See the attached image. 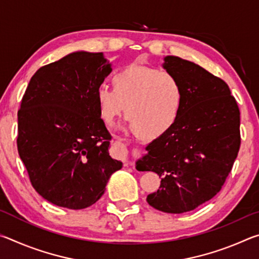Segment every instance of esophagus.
<instances>
[{
  "mask_svg": "<svg viewBox=\"0 0 259 259\" xmlns=\"http://www.w3.org/2000/svg\"><path fill=\"white\" fill-rule=\"evenodd\" d=\"M114 150H115V153L119 156V159L123 161L125 164H129V150L124 143L115 142V144H114Z\"/></svg>",
  "mask_w": 259,
  "mask_h": 259,
  "instance_id": "1",
  "label": "esophagus"
}]
</instances>
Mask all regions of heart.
<instances>
[{"label":"heart","instance_id":"b5f03b06","mask_svg":"<svg viewBox=\"0 0 259 259\" xmlns=\"http://www.w3.org/2000/svg\"><path fill=\"white\" fill-rule=\"evenodd\" d=\"M112 88L96 90L99 116L112 124L123 109L128 123L145 138H155L176 123L184 104V91L172 73L138 63L117 71Z\"/></svg>","mask_w":259,"mask_h":259}]
</instances>
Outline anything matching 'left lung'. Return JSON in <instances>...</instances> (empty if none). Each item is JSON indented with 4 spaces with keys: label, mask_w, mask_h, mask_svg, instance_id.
<instances>
[{
    "label": "left lung",
    "mask_w": 259,
    "mask_h": 259,
    "mask_svg": "<svg viewBox=\"0 0 259 259\" xmlns=\"http://www.w3.org/2000/svg\"><path fill=\"white\" fill-rule=\"evenodd\" d=\"M163 68L183 87V108L171 128L146 146L136 164L154 171L151 207L168 213L198 208L222 190L240 150V111L229 85L199 65L166 56ZM136 166V168H137Z\"/></svg>",
    "instance_id": "8db88e82"
}]
</instances>
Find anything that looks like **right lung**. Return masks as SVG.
I'll list each match as a JSON object with an SVG mask.
<instances>
[{
	"label": "right lung",
	"instance_id": "1",
	"mask_svg": "<svg viewBox=\"0 0 259 259\" xmlns=\"http://www.w3.org/2000/svg\"><path fill=\"white\" fill-rule=\"evenodd\" d=\"M111 72L103 52L76 51L37 69L25 91L19 156L35 191L58 207L93 205L122 168L109 156L112 136L96 102V90Z\"/></svg>",
	"mask_w": 259,
	"mask_h": 259
}]
</instances>
